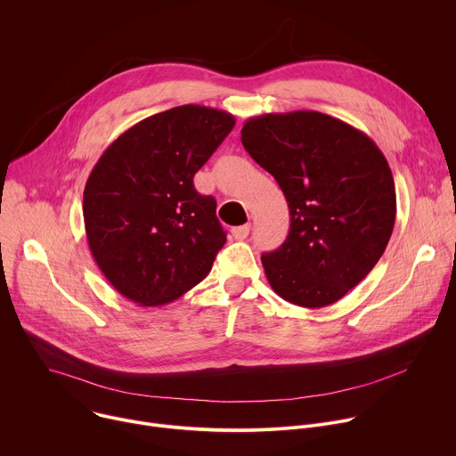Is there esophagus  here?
I'll list each match as a JSON object with an SVG mask.
<instances>
[{"mask_svg":"<svg viewBox=\"0 0 456 456\" xmlns=\"http://www.w3.org/2000/svg\"><path fill=\"white\" fill-rule=\"evenodd\" d=\"M232 235L237 239V240H242L249 235V224H240V226H235L232 228Z\"/></svg>","mask_w":456,"mask_h":456,"instance_id":"34e87169","label":"esophagus"}]
</instances>
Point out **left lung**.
Returning a JSON list of instances; mask_svg holds the SVG:
<instances>
[{
  "instance_id": "left-lung-1",
  "label": "left lung",
  "mask_w": 456,
  "mask_h": 456,
  "mask_svg": "<svg viewBox=\"0 0 456 456\" xmlns=\"http://www.w3.org/2000/svg\"><path fill=\"white\" fill-rule=\"evenodd\" d=\"M240 142L289 205L288 239L262 255L269 286L300 307L338 302L372 271L394 232L385 154L362 131L318 111L253 117Z\"/></svg>"
}]
</instances>
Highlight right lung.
Here are the masks:
<instances>
[{"instance_id": "1", "label": "right lung", "mask_w": 456, "mask_h": 456, "mask_svg": "<svg viewBox=\"0 0 456 456\" xmlns=\"http://www.w3.org/2000/svg\"><path fill=\"white\" fill-rule=\"evenodd\" d=\"M233 126L226 111L177 106L129 127L91 170L82 205L87 244L124 298L165 305L210 273L226 233L194 175Z\"/></svg>"}]
</instances>
